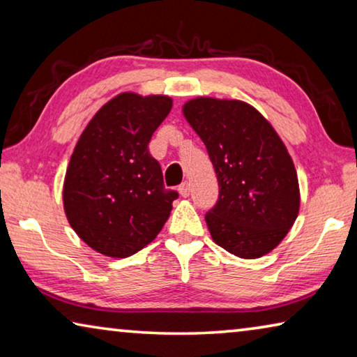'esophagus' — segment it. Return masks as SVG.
Instances as JSON below:
<instances>
[{
    "instance_id": "obj_1",
    "label": "esophagus",
    "mask_w": 357,
    "mask_h": 357,
    "mask_svg": "<svg viewBox=\"0 0 357 357\" xmlns=\"http://www.w3.org/2000/svg\"><path fill=\"white\" fill-rule=\"evenodd\" d=\"M179 193L183 197H189L190 195V185H189V183H187V181H184V183L179 185Z\"/></svg>"
}]
</instances>
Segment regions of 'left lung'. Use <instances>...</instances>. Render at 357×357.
Masks as SVG:
<instances>
[{"instance_id": "obj_1", "label": "left lung", "mask_w": 357, "mask_h": 357, "mask_svg": "<svg viewBox=\"0 0 357 357\" xmlns=\"http://www.w3.org/2000/svg\"><path fill=\"white\" fill-rule=\"evenodd\" d=\"M183 114L202 138L219 181L206 214L211 238L234 257L273 252L299 214L298 173L273 124L244 100L198 96Z\"/></svg>"}]
</instances>
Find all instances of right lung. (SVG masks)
<instances>
[{"instance_id":"right-lung-1","label":"right lung","mask_w":357,"mask_h":357,"mask_svg":"<svg viewBox=\"0 0 357 357\" xmlns=\"http://www.w3.org/2000/svg\"><path fill=\"white\" fill-rule=\"evenodd\" d=\"M172 107L165 94L119 93L78 138L64 176V214L78 238L102 255H134L170 217L178 193L164 190L148 143Z\"/></svg>"}]
</instances>
